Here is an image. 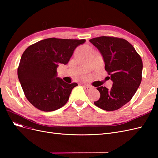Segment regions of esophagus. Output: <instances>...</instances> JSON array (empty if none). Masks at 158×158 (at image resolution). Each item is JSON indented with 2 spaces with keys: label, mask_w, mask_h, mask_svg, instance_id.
<instances>
[{
  "label": "esophagus",
  "mask_w": 158,
  "mask_h": 158,
  "mask_svg": "<svg viewBox=\"0 0 158 158\" xmlns=\"http://www.w3.org/2000/svg\"><path fill=\"white\" fill-rule=\"evenodd\" d=\"M83 88H84L85 91H86V92H89L90 90H92L93 89L92 86H90L89 85H86V84H84L82 85Z\"/></svg>",
  "instance_id": "obj_1"
}]
</instances>
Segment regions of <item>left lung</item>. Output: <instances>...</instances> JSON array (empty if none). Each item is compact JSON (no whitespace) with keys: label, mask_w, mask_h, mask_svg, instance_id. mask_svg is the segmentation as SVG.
I'll return each instance as SVG.
<instances>
[{"label":"left lung","mask_w":158,"mask_h":158,"mask_svg":"<svg viewBox=\"0 0 158 158\" xmlns=\"http://www.w3.org/2000/svg\"><path fill=\"white\" fill-rule=\"evenodd\" d=\"M89 41L102 53L105 69L113 82L110 89L103 86L97 88L100 98L94 104L106 111H115L130 102L139 87L142 59L130 43L123 38L101 36Z\"/></svg>","instance_id":"1"}]
</instances>
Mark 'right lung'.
<instances>
[{
    "label": "right lung",
    "mask_w": 158,
    "mask_h": 158,
    "mask_svg": "<svg viewBox=\"0 0 158 158\" xmlns=\"http://www.w3.org/2000/svg\"><path fill=\"white\" fill-rule=\"evenodd\" d=\"M85 40L48 38L29 46L23 52L18 76L27 99L42 111H52L67 103L77 83L56 78L59 64L69 63L76 47Z\"/></svg>",
    "instance_id": "obj_1"
}]
</instances>
